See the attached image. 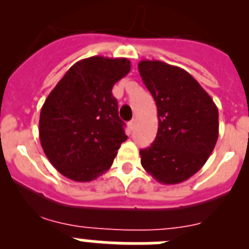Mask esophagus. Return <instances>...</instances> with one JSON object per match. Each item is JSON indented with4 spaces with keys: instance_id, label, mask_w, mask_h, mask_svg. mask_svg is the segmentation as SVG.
<instances>
[{
    "instance_id": "34e87169",
    "label": "esophagus",
    "mask_w": 249,
    "mask_h": 249,
    "mask_svg": "<svg viewBox=\"0 0 249 249\" xmlns=\"http://www.w3.org/2000/svg\"><path fill=\"white\" fill-rule=\"evenodd\" d=\"M135 123H136V120L129 121V122H128V128H129V129H133V128H135Z\"/></svg>"
}]
</instances>
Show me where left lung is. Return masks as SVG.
Here are the masks:
<instances>
[{
	"instance_id": "obj_1",
	"label": "left lung",
	"mask_w": 249,
	"mask_h": 249,
	"mask_svg": "<svg viewBox=\"0 0 249 249\" xmlns=\"http://www.w3.org/2000/svg\"><path fill=\"white\" fill-rule=\"evenodd\" d=\"M142 81L157 106L158 131L141 149V163L156 181H187L206 163L218 140V108L183 68L160 61L138 63Z\"/></svg>"
}]
</instances>
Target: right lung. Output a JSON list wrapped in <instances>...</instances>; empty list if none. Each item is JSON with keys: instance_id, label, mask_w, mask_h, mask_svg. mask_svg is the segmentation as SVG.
<instances>
[{"instance_id": "add662e5", "label": "right lung", "mask_w": 249, "mask_h": 249, "mask_svg": "<svg viewBox=\"0 0 249 249\" xmlns=\"http://www.w3.org/2000/svg\"><path fill=\"white\" fill-rule=\"evenodd\" d=\"M129 71L127 58L89 57L74 63L48 94L39 114V141L61 175L89 182L112 166L127 140L112 89Z\"/></svg>"}]
</instances>
